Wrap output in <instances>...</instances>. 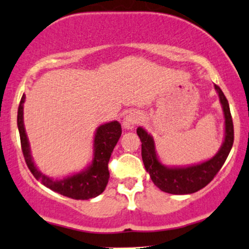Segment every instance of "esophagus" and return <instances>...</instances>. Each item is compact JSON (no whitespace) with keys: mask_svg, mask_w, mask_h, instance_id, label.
<instances>
[{"mask_svg":"<svg viewBox=\"0 0 249 249\" xmlns=\"http://www.w3.org/2000/svg\"><path fill=\"white\" fill-rule=\"evenodd\" d=\"M141 121V116L137 111H130L123 119V126L125 130H131L134 127L135 124H138Z\"/></svg>","mask_w":249,"mask_h":249,"instance_id":"esophagus-1","label":"esophagus"}]
</instances>
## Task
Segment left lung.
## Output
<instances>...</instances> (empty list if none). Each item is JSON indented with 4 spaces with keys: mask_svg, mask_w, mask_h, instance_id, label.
<instances>
[{
    "mask_svg": "<svg viewBox=\"0 0 249 249\" xmlns=\"http://www.w3.org/2000/svg\"><path fill=\"white\" fill-rule=\"evenodd\" d=\"M215 89L218 94L223 114H224V140L219 150L207 161L187 166H168L160 161L157 155L154 138L143 127H138L137 133L141 142V156L154 184L160 190L170 194H192L200 191L209 184L217 172L221 170L228 159L230 150L233 144L234 132L231 112L228 100L222 89L215 85Z\"/></svg>",
    "mask_w": 249,
    "mask_h": 249,
    "instance_id": "left-lung-1",
    "label": "left lung"
}]
</instances>
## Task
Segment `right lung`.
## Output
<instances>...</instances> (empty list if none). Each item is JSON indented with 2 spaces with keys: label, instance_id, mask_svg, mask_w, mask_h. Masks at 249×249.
Listing matches in <instances>:
<instances>
[{
  "label": "right lung",
  "instance_id": "add662e5",
  "mask_svg": "<svg viewBox=\"0 0 249 249\" xmlns=\"http://www.w3.org/2000/svg\"><path fill=\"white\" fill-rule=\"evenodd\" d=\"M26 96H21L18 107L17 125L19 130L21 150L25 162L36 180L52 191L75 200H88L100 195L106 190L109 180L108 163L112 150L122 135V126L117 121L106 123L96 128L93 141V160L83 171L75 172L62 179L50 178L43 175L34 164L31 155L30 142L24 126V102Z\"/></svg>",
  "mask_w": 249,
  "mask_h": 249
}]
</instances>
